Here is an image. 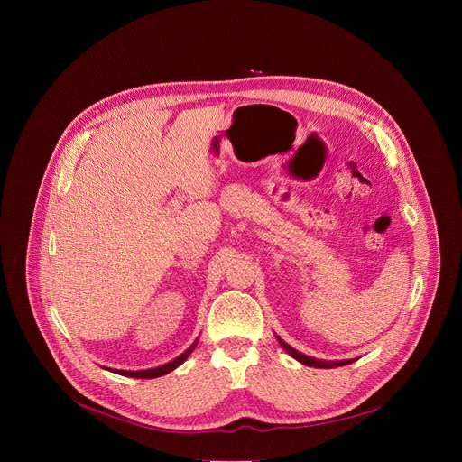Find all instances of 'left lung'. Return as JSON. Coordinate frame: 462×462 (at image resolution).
<instances>
[{"label":"left lung","mask_w":462,"mask_h":462,"mask_svg":"<svg viewBox=\"0 0 462 462\" xmlns=\"http://www.w3.org/2000/svg\"><path fill=\"white\" fill-rule=\"evenodd\" d=\"M278 342H280V346L292 356V358H296L298 362H301L303 365H309V367H319V369H333V367H340V365H347V364H351L353 360H338V362H325V360H316V358H310V356H307V355H303V353H300V351H296L294 347H291L289 344H285L282 338H278Z\"/></svg>","instance_id":"obj_1"}]
</instances>
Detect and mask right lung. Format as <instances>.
Wrapping results in <instances>:
<instances>
[{"mask_svg":"<svg viewBox=\"0 0 462 462\" xmlns=\"http://www.w3.org/2000/svg\"><path fill=\"white\" fill-rule=\"evenodd\" d=\"M195 346H197V340L182 353V355H179L175 360H171V362H168V364H164V365H159V367H153V369H144V371H122V369H111L113 373H118V374H122V376H131V378H157V376H162V374H166V373H170V371H173V369H177L188 356H189V353L195 349Z\"/></svg>","mask_w":462,"mask_h":462,"instance_id":"right-lung-1","label":"right lung"}]
</instances>
